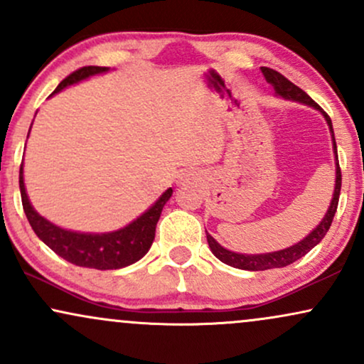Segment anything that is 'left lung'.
<instances>
[{
    "label": "left lung",
    "instance_id": "8db88e82",
    "mask_svg": "<svg viewBox=\"0 0 364 364\" xmlns=\"http://www.w3.org/2000/svg\"><path fill=\"white\" fill-rule=\"evenodd\" d=\"M263 77L265 80L274 87L275 94L281 95L284 99H289V101H298L301 104H306V106L315 107L318 109L321 114L325 116L327 119V124L330 128V133H332V141H333V152H336V190H333V198L330 202V207L325 214L321 223L316 225L315 229L308 235L304 240L299 241V243L289 246L286 250H279V252H272V253H260V255H243V253H235L225 250L224 246H220L217 241L207 232V241L208 246H210L212 253L219 258L220 262H224L225 265H231L235 269H241V270H269V269H281V267L291 265L292 262L299 260V258L304 257L311 248H315L316 245L323 240L325 235L328 232L330 224H332L333 215H336L337 205H339V195H341V183H342V174H341V168H339V161H337V145H336V139H333V128H332V121H330L328 114L325 111H321V107L316 104L306 92L299 89L298 85L287 80L284 75L279 72H275L272 68H262Z\"/></svg>",
    "mask_w": 364,
    "mask_h": 364
}]
</instances>
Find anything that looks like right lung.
Returning <instances> with one entry per match:
<instances>
[{
	"instance_id": "1",
	"label": "right lung",
	"mask_w": 364,
	"mask_h": 364,
	"mask_svg": "<svg viewBox=\"0 0 364 364\" xmlns=\"http://www.w3.org/2000/svg\"><path fill=\"white\" fill-rule=\"evenodd\" d=\"M109 68L106 66H83L63 80L56 90L51 95L65 89V87L73 85L92 75H99L107 72ZM28 139V135H27ZM20 195H22V205L23 212L27 215L28 224L32 225L34 232L43 243H46L54 253L60 255L66 262L73 263L78 267H89V269L97 270H114L123 269V267L132 265V263L139 262L145 253L149 252L152 246L154 237H156V225L159 217H161L162 208L166 202L173 195V188H168L161 198L144 212L139 219L124 225L123 229L112 232H101V235H94V232H77L63 229L60 225H54L39 215L34 210V207L28 202L27 191L23 185V164L20 166Z\"/></svg>"
}]
</instances>
